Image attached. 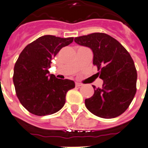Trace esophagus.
<instances>
[{
    "mask_svg": "<svg viewBox=\"0 0 148 148\" xmlns=\"http://www.w3.org/2000/svg\"><path fill=\"white\" fill-rule=\"evenodd\" d=\"M75 85H76V87H81V86H82V84H81V83H79V82H76Z\"/></svg>",
    "mask_w": 148,
    "mask_h": 148,
    "instance_id": "1",
    "label": "esophagus"
}]
</instances>
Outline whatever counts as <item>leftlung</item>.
I'll list each match as a JSON object with an SVG mask.
<instances>
[{
	"label": "left lung",
	"mask_w": 148,
	"mask_h": 148,
	"mask_svg": "<svg viewBox=\"0 0 148 148\" xmlns=\"http://www.w3.org/2000/svg\"><path fill=\"white\" fill-rule=\"evenodd\" d=\"M74 41L93 52V64L103 80L101 88L85 99L92 114L103 119L119 116L131 104L137 91V74L134 61L126 48L106 33L95 32L75 38Z\"/></svg>",
	"instance_id": "1"
}]
</instances>
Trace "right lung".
Instances as JSON below:
<instances>
[{
	"instance_id": "right-lung-1",
	"label": "right lung",
	"mask_w": 148,
	"mask_h": 148,
	"mask_svg": "<svg viewBox=\"0 0 148 148\" xmlns=\"http://www.w3.org/2000/svg\"><path fill=\"white\" fill-rule=\"evenodd\" d=\"M73 40L74 38L42 36L20 53L13 81L20 103L31 114L42 116L58 112L65 104L67 92L75 87L71 80L48 74L53 58Z\"/></svg>"
}]
</instances>
